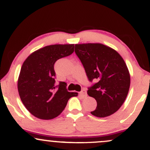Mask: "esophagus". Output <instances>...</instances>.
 I'll list each match as a JSON object with an SVG mask.
<instances>
[{"label":"esophagus","instance_id":"34e87169","mask_svg":"<svg viewBox=\"0 0 150 150\" xmlns=\"http://www.w3.org/2000/svg\"><path fill=\"white\" fill-rule=\"evenodd\" d=\"M80 95L82 97V98H85L87 97V92H86V89H83L82 91L80 92Z\"/></svg>","mask_w":150,"mask_h":150}]
</instances>
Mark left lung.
<instances>
[{
    "instance_id": "1",
    "label": "left lung",
    "mask_w": 150,
    "mask_h": 150,
    "mask_svg": "<svg viewBox=\"0 0 150 150\" xmlns=\"http://www.w3.org/2000/svg\"><path fill=\"white\" fill-rule=\"evenodd\" d=\"M75 52L88 80L97 82L87 90L97 103L91 113L99 118L111 116L123 105L130 88V76L124 60L114 49L97 43L75 44Z\"/></svg>"
}]
</instances>
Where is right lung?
Segmentation results:
<instances>
[{
  "instance_id": "obj_1",
  "label": "right lung",
  "mask_w": 150,
  "mask_h": 150,
  "mask_svg": "<svg viewBox=\"0 0 150 150\" xmlns=\"http://www.w3.org/2000/svg\"><path fill=\"white\" fill-rule=\"evenodd\" d=\"M74 47V44L46 46L30 54L22 64L18 81L19 95L26 108L37 118H56L68 99L78 94L68 92L64 82L55 86V63L72 54Z\"/></svg>"
}]
</instances>
